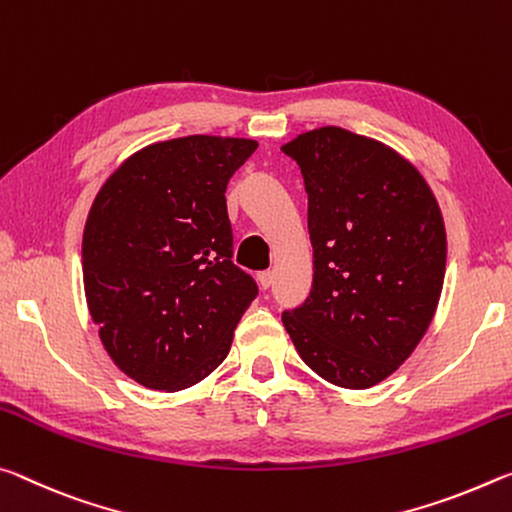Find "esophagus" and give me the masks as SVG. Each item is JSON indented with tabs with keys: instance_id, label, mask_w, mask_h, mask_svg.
Returning a JSON list of instances; mask_svg holds the SVG:
<instances>
[{
	"instance_id": "esophagus-1",
	"label": "esophagus",
	"mask_w": 512,
	"mask_h": 512,
	"mask_svg": "<svg viewBox=\"0 0 512 512\" xmlns=\"http://www.w3.org/2000/svg\"><path fill=\"white\" fill-rule=\"evenodd\" d=\"M258 283H261V286L267 290L274 283V272L272 270H265V272H261L258 274Z\"/></svg>"
}]
</instances>
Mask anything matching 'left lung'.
Wrapping results in <instances>:
<instances>
[{"label": "left lung", "mask_w": 512, "mask_h": 512, "mask_svg": "<svg viewBox=\"0 0 512 512\" xmlns=\"http://www.w3.org/2000/svg\"><path fill=\"white\" fill-rule=\"evenodd\" d=\"M281 149L304 174L313 242V290L283 326L324 381L372 388L406 363L438 308V199L408 158L354 131L320 127Z\"/></svg>", "instance_id": "1"}]
</instances>
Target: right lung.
I'll list each match as a JSON object with an SVG mask.
<instances>
[{"mask_svg": "<svg viewBox=\"0 0 512 512\" xmlns=\"http://www.w3.org/2000/svg\"><path fill=\"white\" fill-rule=\"evenodd\" d=\"M249 138L142 147L99 188L83 229V290L120 370L152 390L204 381L229 354L256 283L233 265L226 183Z\"/></svg>", "mask_w": 512, "mask_h": 512, "instance_id": "obj_1", "label": "right lung"}]
</instances>
